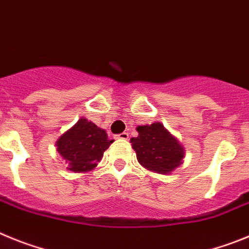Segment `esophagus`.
Segmentation results:
<instances>
[{
    "label": "esophagus",
    "mask_w": 249,
    "mask_h": 249,
    "mask_svg": "<svg viewBox=\"0 0 249 249\" xmlns=\"http://www.w3.org/2000/svg\"><path fill=\"white\" fill-rule=\"evenodd\" d=\"M127 138H129V134L127 133H122V134H118V135H115V139H120V140H126Z\"/></svg>",
    "instance_id": "1"
}]
</instances>
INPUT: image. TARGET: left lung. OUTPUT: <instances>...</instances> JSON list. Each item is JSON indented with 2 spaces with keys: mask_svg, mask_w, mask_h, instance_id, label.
Returning <instances> with one entry per match:
<instances>
[{
  "mask_svg": "<svg viewBox=\"0 0 249 249\" xmlns=\"http://www.w3.org/2000/svg\"><path fill=\"white\" fill-rule=\"evenodd\" d=\"M136 130L139 135L130 141L142 166L160 174H169L182 162V146L161 123L138 126Z\"/></svg>",
  "mask_w": 249,
  "mask_h": 249,
  "instance_id": "1",
  "label": "left lung"
}]
</instances>
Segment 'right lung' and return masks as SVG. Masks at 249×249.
Wrapping results in <instances>:
<instances>
[{
  "label": "right lung",
  "mask_w": 249,
  "mask_h": 249,
  "mask_svg": "<svg viewBox=\"0 0 249 249\" xmlns=\"http://www.w3.org/2000/svg\"><path fill=\"white\" fill-rule=\"evenodd\" d=\"M113 142L105 130L87 119H79L74 126L60 136L57 150L74 172L90 171L102 160L103 154Z\"/></svg>",
  "instance_id": "add662e5"
}]
</instances>
